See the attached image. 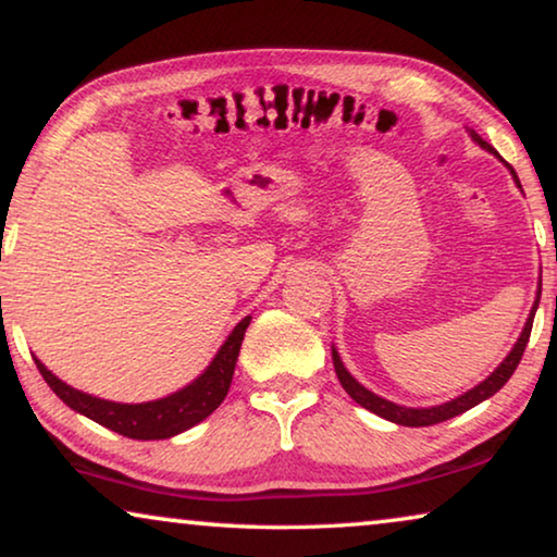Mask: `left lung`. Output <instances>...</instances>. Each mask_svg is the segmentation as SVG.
<instances>
[{"label": "left lung", "instance_id": "obj_1", "mask_svg": "<svg viewBox=\"0 0 557 557\" xmlns=\"http://www.w3.org/2000/svg\"><path fill=\"white\" fill-rule=\"evenodd\" d=\"M472 138L478 140L485 150H493L485 140L480 138L478 133H472ZM510 171H512V168H510ZM512 175H515V171H512ZM515 181H518V175H515ZM518 185H520V181H518ZM537 304H540V294H537V298H535V306H533V311H530L528 324H525V329H522L518 344L512 346V351L507 354L503 364H499V367L495 369V372L485 379V382L478 384V386H474V389H470L467 394H462V397L447 401V405L430 407V409H409V407H399V405H394V401H386V399H382V397H376V394L364 389V386H361V384L357 382V379H354L349 372H346L344 364H342V359H338V354L334 351V369H336V376H338V382H342L344 392L349 394V397H351L354 401H357V405H361L364 409H369V412H374V414H379V417L389 419V422H397V424H405V426H430V424L445 422V419H453V417H457V414L467 412V409H472L474 405H480V401H485L487 397H493L495 392L503 389L507 379H510L515 369H518L520 359H522V351H525L530 332H533V319H535Z\"/></svg>", "mask_w": 557, "mask_h": 557}]
</instances>
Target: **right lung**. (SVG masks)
<instances>
[{
	"label": "right lung",
	"instance_id": "1",
	"mask_svg": "<svg viewBox=\"0 0 557 557\" xmlns=\"http://www.w3.org/2000/svg\"><path fill=\"white\" fill-rule=\"evenodd\" d=\"M251 317H246L240 324L233 329L231 336L225 338L221 351L215 354L211 367L200 374L196 382L185 386V389L171 394V397L148 401V405H120V401H104L90 394L72 389L54 376L42 361L35 359L39 374L50 384V389L75 412L90 417L108 430L123 434L131 440H168L173 434H181L190 430L193 424L203 422V419L219 409L221 401L228 394L233 369H236V359L240 351V342Z\"/></svg>",
	"mask_w": 557,
	"mask_h": 557
}]
</instances>
